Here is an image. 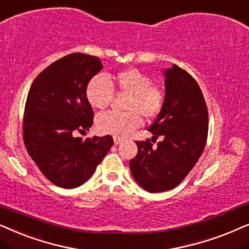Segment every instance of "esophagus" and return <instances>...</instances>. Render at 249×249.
Instances as JSON below:
<instances>
[{
    "label": "esophagus",
    "mask_w": 249,
    "mask_h": 249,
    "mask_svg": "<svg viewBox=\"0 0 249 249\" xmlns=\"http://www.w3.org/2000/svg\"><path fill=\"white\" fill-rule=\"evenodd\" d=\"M122 141H123V138L114 137V143H115V144H119V143H121Z\"/></svg>",
    "instance_id": "obj_1"
}]
</instances>
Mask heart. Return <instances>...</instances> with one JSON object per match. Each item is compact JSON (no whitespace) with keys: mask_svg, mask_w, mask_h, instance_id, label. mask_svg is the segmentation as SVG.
<instances>
[{"mask_svg":"<svg viewBox=\"0 0 249 249\" xmlns=\"http://www.w3.org/2000/svg\"><path fill=\"white\" fill-rule=\"evenodd\" d=\"M116 88L128 94L126 112L107 111L97 118V127L101 133L125 137L138 128L145 119H152L164 106V91L152 84L151 78L137 68H128L116 75ZM114 88L107 76L99 74L90 79L86 86V98L93 108L105 109L110 104Z\"/></svg>","mask_w":249,"mask_h":249,"instance_id":"heart-1","label":"heart"}]
</instances>
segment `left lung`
Instances as JSON below:
<instances>
[{"label":"left lung","mask_w":249,"mask_h":249,"mask_svg":"<svg viewBox=\"0 0 249 249\" xmlns=\"http://www.w3.org/2000/svg\"><path fill=\"white\" fill-rule=\"evenodd\" d=\"M164 76V106L148 128L154 137L135 141L138 154L130 160L135 182L149 192L178 187L203 154L208 134L207 106L198 83L177 65ZM159 136L155 147L152 142Z\"/></svg>","instance_id":"left-lung-1"}]
</instances>
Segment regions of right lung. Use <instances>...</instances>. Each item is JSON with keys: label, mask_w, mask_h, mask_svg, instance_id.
I'll return each instance as SVG.
<instances>
[{"label": "right lung", "mask_w": 249, "mask_h": 249, "mask_svg": "<svg viewBox=\"0 0 249 249\" xmlns=\"http://www.w3.org/2000/svg\"><path fill=\"white\" fill-rule=\"evenodd\" d=\"M102 69L100 59L71 53L46 67L29 89L22 135L43 175L60 188H77L93 175L110 150L111 135L83 140L93 124L86 86Z\"/></svg>", "instance_id": "obj_1"}]
</instances>
